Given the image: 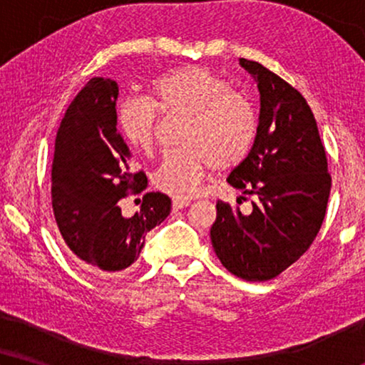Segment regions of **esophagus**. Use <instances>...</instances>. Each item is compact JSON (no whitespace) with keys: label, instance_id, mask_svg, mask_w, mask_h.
<instances>
[{"label":"esophagus","instance_id":"obj_1","mask_svg":"<svg viewBox=\"0 0 365 365\" xmlns=\"http://www.w3.org/2000/svg\"><path fill=\"white\" fill-rule=\"evenodd\" d=\"M189 204H191L189 199H173V209H174V211H179V209L187 207Z\"/></svg>","mask_w":365,"mask_h":365}]
</instances>
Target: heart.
<instances>
[{
    "label": "heart",
    "mask_w": 365,
    "mask_h": 365,
    "mask_svg": "<svg viewBox=\"0 0 365 365\" xmlns=\"http://www.w3.org/2000/svg\"><path fill=\"white\" fill-rule=\"evenodd\" d=\"M158 114L182 116L178 143L153 176L158 191L174 199L196 194L212 166L236 168L247 158L257 134V114L231 84L199 68H181L151 79L146 99L119 104L118 128L134 151L149 154L156 144Z\"/></svg>",
    "instance_id": "1"
}]
</instances>
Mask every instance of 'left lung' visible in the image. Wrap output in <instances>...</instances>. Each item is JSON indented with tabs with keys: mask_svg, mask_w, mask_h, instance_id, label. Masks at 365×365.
I'll return each instance as SVG.
<instances>
[{
	"mask_svg": "<svg viewBox=\"0 0 365 365\" xmlns=\"http://www.w3.org/2000/svg\"><path fill=\"white\" fill-rule=\"evenodd\" d=\"M239 64L257 83L261 111L251 151L227 182L256 201L249 214L217 201L211 242L229 272L262 282L311 247L326 216L331 174L302 94L262 64L244 58Z\"/></svg>",
	"mask_w": 365,
	"mask_h": 365,
	"instance_id": "left-lung-1",
	"label": "left lung"
}]
</instances>
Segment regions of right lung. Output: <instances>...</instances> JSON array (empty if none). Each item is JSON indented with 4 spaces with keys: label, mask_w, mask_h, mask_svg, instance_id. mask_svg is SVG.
I'll use <instances>...</instances> for the list:
<instances>
[{
    "label": "right lung",
    "mask_w": 365,
    "mask_h": 365,
    "mask_svg": "<svg viewBox=\"0 0 365 365\" xmlns=\"http://www.w3.org/2000/svg\"><path fill=\"white\" fill-rule=\"evenodd\" d=\"M116 81L89 79L59 124L51 171V202L59 232L83 267L119 274L138 261L146 234L171 212V199L146 192L124 217L119 199L148 186L131 173V153L118 133Z\"/></svg>",
    "instance_id": "add662e5"
}]
</instances>
